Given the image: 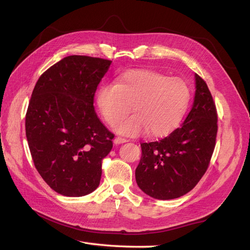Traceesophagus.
Wrapping results in <instances>:
<instances>
[{
  "instance_id": "esophagus-1",
  "label": "esophagus",
  "mask_w": 250,
  "mask_h": 250,
  "mask_svg": "<svg viewBox=\"0 0 250 250\" xmlns=\"http://www.w3.org/2000/svg\"><path fill=\"white\" fill-rule=\"evenodd\" d=\"M113 142H115V144H123V143L128 142V140L125 138H122V137H117L115 140H113Z\"/></svg>"
}]
</instances>
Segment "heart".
Masks as SVG:
<instances>
[{
	"mask_svg": "<svg viewBox=\"0 0 250 250\" xmlns=\"http://www.w3.org/2000/svg\"><path fill=\"white\" fill-rule=\"evenodd\" d=\"M190 100V88L180 78L150 70L125 72L118 83L103 85L97 95L98 107L108 125L115 126L132 109L135 115L121 122L117 131L135 137L168 134L180 122Z\"/></svg>",
	"mask_w": 250,
	"mask_h": 250,
	"instance_id": "heart-1",
	"label": "heart"
}]
</instances>
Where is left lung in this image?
Wrapping results in <instances>:
<instances>
[{"label":"left lung","mask_w":250,"mask_h":250,"mask_svg":"<svg viewBox=\"0 0 250 250\" xmlns=\"http://www.w3.org/2000/svg\"><path fill=\"white\" fill-rule=\"evenodd\" d=\"M195 81L194 102L184 124L160 141L141 144L135 180L155 199L178 198L193 190L213 155L218 131L216 104L206 81L197 74Z\"/></svg>","instance_id":"8db88e82"}]
</instances>
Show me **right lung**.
Segmentation results:
<instances>
[{
	"label": "right lung",
	"mask_w": 250,
	"mask_h": 250,
	"mask_svg": "<svg viewBox=\"0 0 250 250\" xmlns=\"http://www.w3.org/2000/svg\"><path fill=\"white\" fill-rule=\"evenodd\" d=\"M111 60L71 55L43 72L26 113V137L36 170L63 196L80 197L100 184L115 134L97 117L94 97Z\"/></svg>",
	"instance_id": "add662e5"
}]
</instances>
